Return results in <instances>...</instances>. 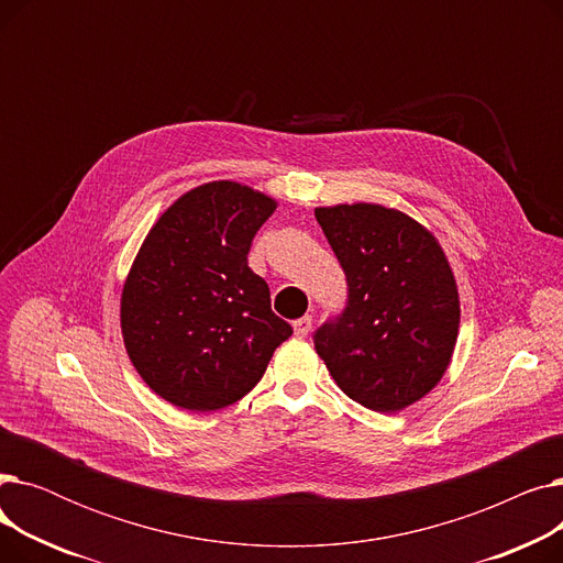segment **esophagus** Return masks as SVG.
<instances>
[{
    "label": "esophagus",
    "instance_id": "obj_1",
    "mask_svg": "<svg viewBox=\"0 0 563 563\" xmlns=\"http://www.w3.org/2000/svg\"><path fill=\"white\" fill-rule=\"evenodd\" d=\"M294 327V335H299V338H306L308 333H310V329H312V317H301V319H297L291 323Z\"/></svg>",
    "mask_w": 563,
    "mask_h": 563
}]
</instances>
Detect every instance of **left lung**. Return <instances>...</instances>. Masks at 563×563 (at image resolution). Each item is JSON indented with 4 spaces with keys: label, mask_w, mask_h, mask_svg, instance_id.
Returning a JSON list of instances; mask_svg holds the SVG:
<instances>
[{
    "label": "left lung",
    "mask_w": 563,
    "mask_h": 563,
    "mask_svg": "<svg viewBox=\"0 0 563 563\" xmlns=\"http://www.w3.org/2000/svg\"><path fill=\"white\" fill-rule=\"evenodd\" d=\"M346 276V308L314 331L340 390L376 412L420 401L445 374L459 335V289L435 236L390 207H317Z\"/></svg>",
    "instance_id": "obj_1"
}]
</instances>
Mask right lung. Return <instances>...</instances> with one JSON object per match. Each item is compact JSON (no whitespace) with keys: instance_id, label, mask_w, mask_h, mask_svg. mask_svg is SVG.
I'll return each instance as SVG.
<instances>
[{"instance_id":"add662e5","label":"right lung","mask_w":563,"mask_h":563,"mask_svg":"<svg viewBox=\"0 0 563 563\" xmlns=\"http://www.w3.org/2000/svg\"><path fill=\"white\" fill-rule=\"evenodd\" d=\"M276 200L240 183L177 198L147 232L121 297L128 356L147 388L185 410H219L251 393L291 327L249 266Z\"/></svg>"}]
</instances>
